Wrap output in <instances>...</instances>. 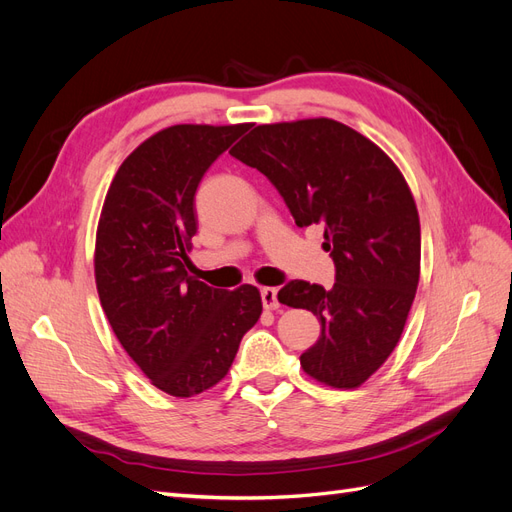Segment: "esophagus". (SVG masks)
<instances>
[{
    "label": "esophagus",
    "mask_w": 512,
    "mask_h": 512,
    "mask_svg": "<svg viewBox=\"0 0 512 512\" xmlns=\"http://www.w3.org/2000/svg\"><path fill=\"white\" fill-rule=\"evenodd\" d=\"M260 297H262V305H265V309L280 307V303H277V290L275 288H262Z\"/></svg>",
    "instance_id": "34e87169"
}]
</instances>
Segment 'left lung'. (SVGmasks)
<instances>
[{
    "label": "left lung",
    "instance_id": "obj_1",
    "mask_svg": "<svg viewBox=\"0 0 512 512\" xmlns=\"http://www.w3.org/2000/svg\"><path fill=\"white\" fill-rule=\"evenodd\" d=\"M230 156L275 185L299 228L324 230L333 288L294 280L277 299L322 327L301 354L305 374L356 389L395 350L421 277V222L404 175L367 136L327 117L262 123Z\"/></svg>",
    "mask_w": 512,
    "mask_h": 512
}]
</instances>
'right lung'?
<instances>
[{"instance_id":"right-lung-1","label":"right lung","mask_w":512,"mask_h":512,"mask_svg":"<svg viewBox=\"0 0 512 512\" xmlns=\"http://www.w3.org/2000/svg\"><path fill=\"white\" fill-rule=\"evenodd\" d=\"M250 123H179L138 145L106 192L96 288L119 344L153 386L194 397L218 384L262 314L256 286L211 288L190 271L194 194Z\"/></svg>"}]
</instances>
